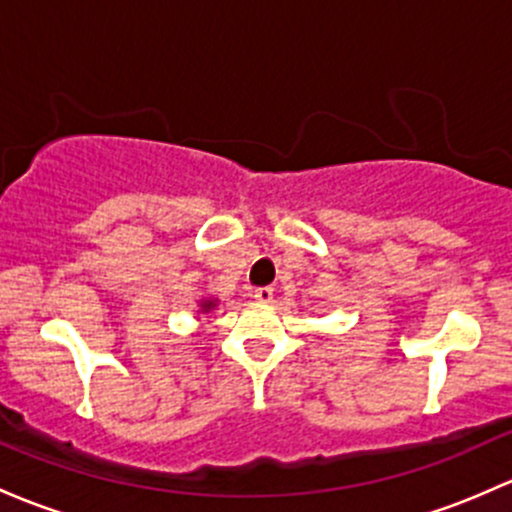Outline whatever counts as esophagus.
Instances as JSON below:
<instances>
[{"instance_id":"esophagus-1","label":"esophagus","mask_w":512,"mask_h":512,"mask_svg":"<svg viewBox=\"0 0 512 512\" xmlns=\"http://www.w3.org/2000/svg\"><path fill=\"white\" fill-rule=\"evenodd\" d=\"M272 297H274V289H272V287H260V289H255V299L260 301V304H270Z\"/></svg>"}]
</instances>
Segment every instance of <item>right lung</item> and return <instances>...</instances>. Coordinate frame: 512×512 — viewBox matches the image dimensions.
<instances>
[{
    "label": "right lung",
    "mask_w": 512,
    "mask_h": 512,
    "mask_svg": "<svg viewBox=\"0 0 512 512\" xmlns=\"http://www.w3.org/2000/svg\"><path fill=\"white\" fill-rule=\"evenodd\" d=\"M215 306V299H203L201 301V311H211Z\"/></svg>",
    "instance_id": "right-lung-1"
}]
</instances>
